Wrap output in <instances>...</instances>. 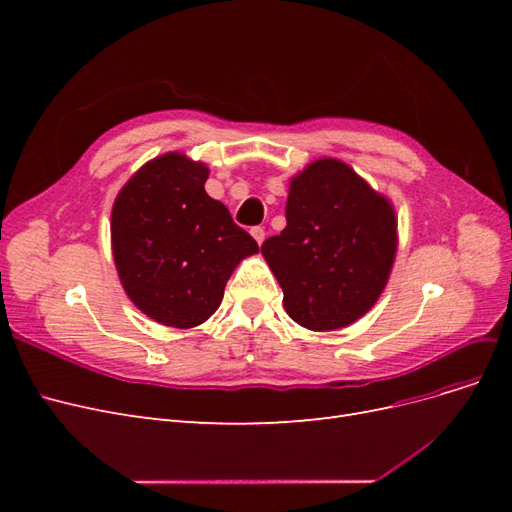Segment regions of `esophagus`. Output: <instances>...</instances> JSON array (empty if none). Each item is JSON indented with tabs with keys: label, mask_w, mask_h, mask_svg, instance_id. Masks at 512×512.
Wrapping results in <instances>:
<instances>
[{
	"label": "esophagus",
	"mask_w": 512,
	"mask_h": 512,
	"mask_svg": "<svg viewBox=\"0 0 512 512\" xmlns=\"http://www.w3.org/2000/svg\"><path fill=\"white\" fill-rule=\"evenodd\" d=\"M250 232H252V237L256 239V243L262 245V241H265V228H262V226H254Z\"/></svg>",
	"instance_id": "esophagus-1"
}]
</instances>
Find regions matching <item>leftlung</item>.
<instances>
[{"label":"left lung","instance_id":"1","mask_svg":"<svg viewBox=\"0 0 512 512\" xmlns=\"http://www.w3.org/2000/svg\"><path fill=\"white\" fill-rule=\"evenodd\" d=\"M260 250L294 322L312 331L342 329L378 301L389 280L395 213L350 166L318 160L292 179L286 228Z\"/></svg>","mask_w":512,"mask_h":512}]
</instances>
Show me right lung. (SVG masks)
Masks as SVG:
<instances>
[{
	"mask_svg": "<svg viewBox=\"0 0 512 512\" xmlns=\"http://www.w3.org/2000/svg\"><path fill=\"white\" fill-rule=\"evenodd\" d=\"M209 170L181 153L145 164L113 205V256L134 305L156 322L190 329L220 307L252 235L205 192Z\"/></svg>",
	"mask_w": 512,
	"mask_h": 512,
	"instance_id": "obj_1",
	"label": "right lung"
}]
</instances>
